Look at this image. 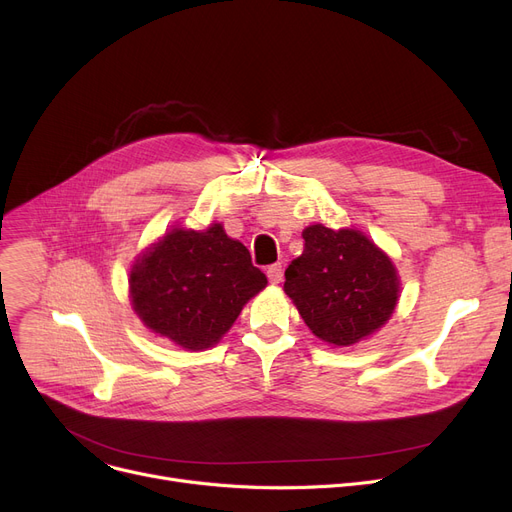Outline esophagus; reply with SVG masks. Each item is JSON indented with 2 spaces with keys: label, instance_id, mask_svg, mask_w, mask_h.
Instances as JSON below:
<instances>
[{
  "label": "esophagus",
  "instance_id": "esophagus-1",
  "mask_svg": "<svg viewBox=\"0 0 512 512\" xmlns=\"http://www.w3.org/2000/svg\"><path fill=\"white\" fill-rule=\"evenodd\" d=\"M282 276H284V270H282L280 263H274V265L267 267V278H270L272 284H280Z\"/></svg>",
  "mask_w": 512,
  "mask_h": 512
}]
</instances>
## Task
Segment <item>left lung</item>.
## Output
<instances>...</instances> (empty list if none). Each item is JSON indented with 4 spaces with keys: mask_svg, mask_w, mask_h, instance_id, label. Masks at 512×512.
<instances>
[{
    "mask_svg": "<svg viewBox=\"0 0 512 512\" xmlns=\"http://www.w3.org/2000/svg\"><path fill=\"white\" fill-rule=\"evenodd\" d=\"M305 249L284 272V292L324 342L351 346L382 328L398 301L392 261L359 230H303Z\"/></svg>",
    "mask_w": 512,
    "mask_h": 512,
    "instance_id": "obj_1",
    "label": "left lung"
}]
</instances>
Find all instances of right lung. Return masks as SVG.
<instances>
[{"mask_svg":"<svg viewBox=\"0 0 512 512\" xmlns=\"http://www.w3.org/2000/svg\"><path fill=\"white\" fill-rule=\"evenodd\" d=\"M128 282L134 311L147 328L201 351L230 330L267 278L249 249L213 224L203 232H168L132 265Z\"/></svg>","mask_w":512,"mask_h":512,"instance_id":"add662e5","label":"right lung"}]
</instances>
